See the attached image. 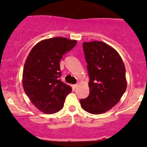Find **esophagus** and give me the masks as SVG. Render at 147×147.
I'll use <instances>...</instances> for the list:
<instances>
[{
	"label": "esophagus",
	"instance_id": "obj_1",
	"mask_svg": "<svg viewBox=\"0 0 147 147\" xmlns=\"http://www.w3.org/2000/svg\"><path fill=\"white\" fill-rule=\"evenodd\" d=\"M72 87H73L74 88H76L78 87V84H75V85L72 86Z\"/></svg>",
	"mask_w": 147,
	"mask_h": 147
}]
</instances>
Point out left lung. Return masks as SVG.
I'll use <instances>...</instances> for the list:
<instances>
[{
  "mask_svg": "<svg viewBox=\"0 0 147 147\" xmlns=\"http://www.w3.org/2000/svg\"><path fill=\"white\" fill-rule=\"evenodd\" d=\"M90 77V93L81 99L82 109L91 114L111 110L126 91V69L120 55L106 43L93 41L83 43Z\"/></svg>",
  "mask_w": 147,
  "mask_h": 147,
  "instance_id": "obj_1",
  "label": "left lung"
}]
</instances>
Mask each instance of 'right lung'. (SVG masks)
Returning <instances> with one entry per match:
<instances>
[{"instance_id": "right-lung-1", "label": "right lung", "mask_w": 147, "mask_h": 147, "mask_svg": "<svg viewBox=\"0 0 147 147\" xmlns=\"http://www.w3.org/2000/svg\"><path fill=\"white\" fill-rule=\"evenodd\" d=\"M77 44L76 40L55 37L33 47L25 60L23 87L32 103L46 114L59 112L72 88L60 80L59 62Z\"/></svg>"}]
</instances>
